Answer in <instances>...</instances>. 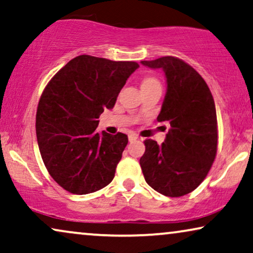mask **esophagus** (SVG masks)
Listing matches in <instances>:
<instances>
[{"mask_svg":"<svg viewBox=\"0 0 253 253\" xmlns=\"http://www.w3.org/2000/svg\"><path fill=\"white\" fill-rule=\"evenodd\" d=\"M128 139H129L130 142H132V141H135V140H137V135H136V134L132 133V134H129V135H128Z\"/></svg>","mask_w":253,"mask_h":253,"instance_id":"obj_1","label":"esophagus"}]
</instances>
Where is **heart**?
Masks as SVG:
<instances>
[{
  "label": "heart",
  "mask_w": 253,
  "mask_h": 253,
  "mask_svg": "<svg viewBox=\"0 0 253 253\" xmlns=\"http://www.w3.org/2000/svg\"><path fill=\"white\" fill-rule=\"evenodd\" d=\"M153 84H160V82L154 77H147V79L143 80L142 82V86H147V85H153Z\"/></svg>",
  "instance_id": "heart-1"
}]
</instances>
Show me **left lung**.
Instances as JSON below:
<instances>
[{"label": "left lung", "instance_id": "left-lung-1", "mask_svg": "<svg viewBox=\"0 0 253 253\" xmlns=\"http://www.w3.org/2000/svg\"><path fill=\"white\" fill-rule=\"evenodd\" d=\"M141 63L166 74L167 93L157 120L170 124L163 143L144 141L141 169L147 184L158 193L183 197L203 183L216 156L213 96L200 74L183 60L163 56Z\"/></svg>", "mask_w": 253, "mask_h": 253}]
</instances>
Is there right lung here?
<instances>
[{
  "label": "right lung",
  "mask_w": 253,
  "mask_h": 253,
  "mask_svg": "<svg viewBox=\"0 0 253 253\" xmlns=\"http://www.w3.org/2000/svg\"><path fill=\"white\" fill-rule=\"evenodd\" d=\"M137 68L134 61L79 55L47 84L37 109V140L47 171L66 191L92 193L112 181L128 137L97 133V119Z\"/></svg>",
  "instance_id": "1"
}]
</instances>
